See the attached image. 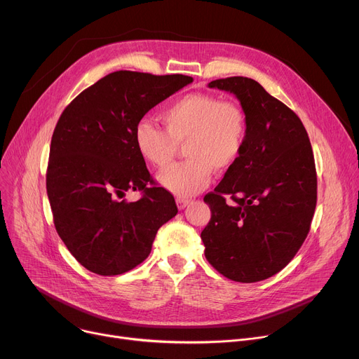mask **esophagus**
Segmentation results:
<instances>
[{
  "instance_id": "1",
  "label": "esophagus",
  "mask_w": 359,
  "mask_h": 359,
  "mask_svg": "<svg viewBox=\"0 0 359 359\" xmlns=\"http://www.w3.org/2000/svg\"><path fill=\"white\" fill-rule=\"evenodd\" d=\"M189 203H190V199H186V198H176V205H177V208H179L180 210L184 209Z\"/></svg>"
}]
</instances>
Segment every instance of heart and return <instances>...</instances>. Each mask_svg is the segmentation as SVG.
I'll return each instance as SVG.
<instances>
[{
  "instance_id": "1",
  "label": "heart",
  "mask_w": 359,
  "mask_h": 359,
  "mask_svg": "<svg viewBox=\"0 0 359 359\" xmlns=\"http://www.w3.org/2000/svg\"><path fill=\"white\" fill-rule=\"evenodd\" d=\"M165 130L141 119L134 130L140 156L157 169L169 165L179 144H186V161L158 175V183L179 198L199 194L212 179L213 169L228 172L240 160L248 133L241 105L209 93H187L161 114Z\"/></svg>"
}]
</instances>
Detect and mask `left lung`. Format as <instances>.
<instances>
[{
    "mask_svg": "<svg viewBox=\"0 0 359 359\" xmlns=\"http://www.w3.org/2000/svg\"><path fill=\"white\" fill-rule=\"evenodd\" d=\"M208 86L235 95L248 133L240 160L203 198L212 212L201 233L205 257L229 280H266L289 264L309 233L318 199L313 150L300 118L257 81L232 76Z\"/></svg>",
    "mask_w": 359,
    "mask_h": 359,
    "instance_id": "8db88e82",
    "label": "left lung"
}]
</instances>
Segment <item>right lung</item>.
I'll use <instances>...</instances> for the list:
<instances>
[{
    "label": "right lung",
    "mask_w": 359,
    "mask_h": 359,
    "mask_svg": "<svg viewBox=\"0 0 359 359\" xmlns=\"http://www.w3.org/2000/svg\"><path fill=\"white\" fill-rule=\"evenodd\" d=\"M194 82L184 75L118 70L86 88L53 131L46 189L62 241L100 276L127 273L144 261L158 228L177 213L175 198L153 180L134 130L153 107ZM128 189L142 198L127 203Z\"/></svg>",
    "instance_id": "1"
}]
</instances>
